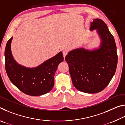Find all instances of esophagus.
<instances>
[{
  "instance_id": "34e87169",
  "label": "esophagus",
  "mask_w": 125,
  "mask_h": 125,
  "mask_svg": "<svg viewBox=\"0 0 125 125\" xmlns=\"http://www.w3.org/2000/svg\"><path fill=\"white\" fill-rule=\"evenodd\" d=\"M67 54H68L67 51H63V57H64V58H65V56H67Z\"/></svg>"
}]
</instances>
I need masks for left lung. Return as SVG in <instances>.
<instances>
[{
  "label": "left lung",
  "mask_w": 125,
  "mask_h": 125,
  "mask_svg": "<svg viewBox=\"0 0 125 125\" xmlns=\"http://www.w3.org/2000/svg\"><path fill=\"white\" fill-rule=\"evenodd\" d=\"M96 29L101 39L99 48L92 51L77 48L68 52L65 58L73 85L80 92L89 94L104 89L115 74L117 64L115 41L106 24L95 19L90 30Z\"/></svg>",
  "instance_id": "left-lung-1"
}]
</instances>
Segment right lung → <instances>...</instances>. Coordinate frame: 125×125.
Masks as SVG:
<instances>
[{
    "mask_svg": "<svg viewBox=\"0 0 125 125\" xmlns=\"http://www.w3.org/2000/svg\"><path fill=\"white\" fill-rule=\"evenodd\" d=\"M7 42L5 50V69L10 81L20 91L31 96L45 94L54 86V76L58 65L63 62L62 52L35 68H27L17 63L12 57L11 42Z\"/></svg>",
    "mask_w": 125,
    "mask_h": 125,
    "instance_id": "1",
    "label": "right lung"
}]
</instances>
